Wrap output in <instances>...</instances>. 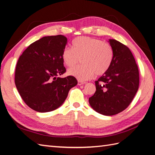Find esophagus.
<instances>
[{
  "instance_id": "1",
  "label": "esophagus",
  "mask_w": 155,
  "mask_h": 155,
  "mask_svg": "<svg viewBox=\"0 0 155 155\" xmlns=\"http://www.w3.org/2000/svg\"><path fill=\"white\" fill-rule=\"evenodd\" d=\"M85 82L80 81V80H78V85H83V84H85Z\"/></svg>"
}]
</instances>
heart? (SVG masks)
Segmentation results:
<instances>
[{
  "mask_svg": "<svg viewBox=\"0 0 155 155\" xmlns=\"http://www.w3.org/2000/svg\"><path fill=\"white\" fill-rule=\"evenodd\" d=\"M64 63L74 66L81 58V65L68 70V74L85 81L96 74L101 76L109 69L113 59L111 46L101 40L90 37H78L72 42V48H64L62 53Z\"/></svg>",
  "mask_w": 155,
  "mask_h": 155,
  "instance_id": "b5f03b06",
  "label": "heart"
}]
</instances>
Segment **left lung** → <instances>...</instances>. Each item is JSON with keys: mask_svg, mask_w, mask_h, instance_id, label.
<instances>
[{"mask_svg": "<svg viewBox=\"0 0 155 155\" xmlns=\"http://www.w3.org/2000/svg\"><path fill=\"white\" fill-rule=\"evenodd\" d=\"M113 59L108 71L95 81L96 91L88 101L92 109L105 116L120 113L127 107L139 87V71L129 48L109 39Z\"/></svg>", "mask_w": 155, "mask_h": 155, "instance_id": "left-lung-1", "label": "left lung"}]
</instances>
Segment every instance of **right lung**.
Instances as JSON below:
<instances>
[{"instance_id": "add662e5", "label": "right lung", "mask_w": 155, "mask_h": 155, "mask_svg": "<svg viewBox=\"0 0 155 155\" xmlns=\"http://www.w3.org/2000/svg\"><path fill=\"white\" fill-rule=\"evenodd\" d=\"M67 44V38L62 35L44 37L31 43L18 58L15 83L23 101L33 110L57 109L78 84L74 76L58 77L66 72L62 53Z\"/></svg>"}]
</instances>
